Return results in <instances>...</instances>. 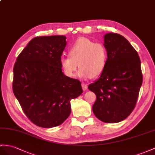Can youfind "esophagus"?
Here are the masks:
<instances>
[{
	"instance_id": "1",
	"label": "esophagus",
	"mask_w": 155,
	"mask_h": 155,
	"mask_svg": "<svg viewBox=\"0 0 155 155\" xmlns=\"http://www.w3.org/2000/svg\"><path fill=\"white\" fill-rule=\"evenodd\" d=\"M82 88L83 89V90H86L88 88V85L84 84V83H82Z\"/></svg>"
}]
</instances>
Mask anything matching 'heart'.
<instances>
[{
    "label": "heart",
    "instance_id": "1",
    "mask_svg": "<svg viewBox=\"0 0 155 155\" xmlns=\"http://www.w3.org/2000/svg\"><path fill=\"white\" fill-rule=\"evenodd\" d=\"M70 56H63L60 65L67 77L76 75L83 79L97 77L104 72L108 60V52L104 44L94 42L84 37L78 38L69 49Z\"/></svg>",
    "mask_w": 155,
    "mask_h": 155
}]
</instances>
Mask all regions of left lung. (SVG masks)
<instances>
[{
    "mask_svg": "<svg viewBox=\"0 0 155 155\" xmlns=\"http://www.w3.org/2000/svg\"><path fill=\"white\" fill-rule=\"evenodd\" d=\"M104 45L107 63L88 89L96 95L92 106L95 116L102 122L116 123L128 117L136 105L143 82L141 61L137 51L120 35L106 34Z\"/></svg>",
    "mask_w": 155,
    "mask_h": 155,
    "instance_id": "1",
    "label": "left lung"
}]
</instances>
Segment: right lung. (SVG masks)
<instances>
[{"label":"right lung","instance_id":"1","mask_svg":"<svg viewBox=\"0 0 155 155\" xmlns=\"http://www.w3.org/2000/svg\"><path fill=\"white\" fill-rule=\"evenodd\" d=\"M66 44L63 35L33 38L14 64V94L27 117L42 128L61 125L71 113V100L82 93L81 82L62 72Z\"/></svg>","mask_w":155,"mask_h":155}]
</instances>
